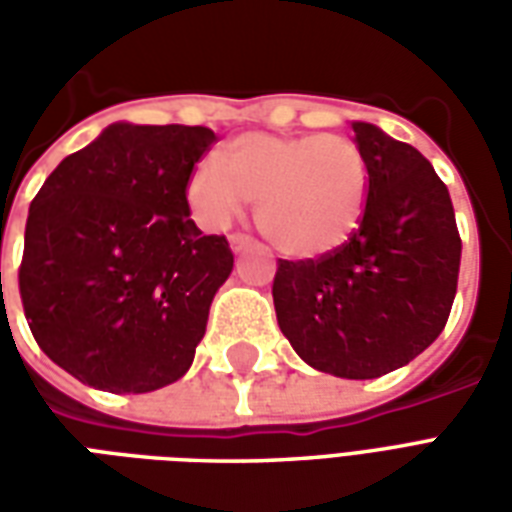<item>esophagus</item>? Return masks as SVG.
Here are the masks:
<instances>
[{
    "label": "esophagus",
    "instance_id": "esophagus-1",
    "mask_svg": "<svg viewBox=\"0 0 512 512\" xmlns=\"http://www.w3.org/2000/svg\"><path fill=\"white\" fill-rule=\"evenodd\" d=\"M252 246H255V241L249 235H230V249H233L235 255H241V252L252 249Z\"/></svg>",
    "mask_w": 512,
    "mask_h": 512
}]
</instances>
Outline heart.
<instances>
[{
    "instance_id": "1",
    "label": "heart",
    "mask_w": 512,
    "mask_h": 512,
    "mask_svg": "<svg viewBox=\"0 0 512 512\" xmlns=\"http://www.w3.org/2000/svg\"><path fill=\"white\" fill-rule=\"evenodd\" d=\"M367 161L337 134L235 136L222 158L191 169L186 200L205 227L224 230L255 202V222L279 252L312 260L340 249L359 230L367 208Z\"/></svg>"
}]
</instances>
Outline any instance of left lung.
Segmentation results:
<instances>
[{
  "label": "left lung",
  "instance_id": "obj_1",
  "mask_svg": "<svg viewBox=\"0 0 512 512\" xmlns=\"http://www.w3.org/2000/svg\"><path fill=\"white\" fill-rule=\"evenodd\" d=\"M367 208L351 241L321 260H279L274 310L315 370L365 381L408 365L450 318L461 235L447 186L417 147L354 120Z\"/></svg>",
  "mask_w": 512,
  "mask_h": 512
}]
</instances>
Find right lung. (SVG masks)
Segmentation results:
<instances>
[{"instance_id": "right-lung-1", "label": "right lung", "mask_w": 512, "mask_h": 512, "mask_svg": "<svg viewBox=\"0 0 512 512\" xmlns=\"http://www.w3.org/2000/svg\"><path fill=\"white\" fill-rule=\"evenodd\" d=\"M213 142L205 126L112 123L29 205L24 315L40 351L82 384L142 395L194 362L233 271L227 238L202 235L186 200Z\"/></svg>"}]
</instances>
